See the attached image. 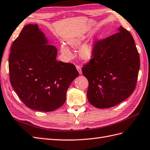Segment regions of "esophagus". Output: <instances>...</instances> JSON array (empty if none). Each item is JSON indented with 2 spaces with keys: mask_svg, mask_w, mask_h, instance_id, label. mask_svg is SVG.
<instances>
[{
  "mask_svg": "<svg viewBox=\"0 0 150 150\" xmlns=\"http://www.w3.org/2000/svg\"><path fill=\"white\" fill-rule=\"evenodd\" d=\"M76 70H78V71H79V74L81 75V74H82L81 67H80V66H78V65H76Z\"/></svg>",
  "mask_w": 150,
  "mask_h": 150,
  "instance_id": "esophagus-1",
  "label": "esophagus"
}]
</instances>
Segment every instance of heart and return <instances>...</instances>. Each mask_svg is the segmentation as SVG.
<instances>
[{"label":"heart","mask_w":150,"mask_h":150,"mask_svg":"<svg viewBox=\"0 0 150 150\" xmlns=\"http://www.w3.org/2000/svg\"><path fill=\"white\" fill-rule=\"evenodd\" d=\"M68 44H70L73 47H76L80 45V41L79 40H73L71 42H69ZM61 52L62 54L64 56L70 57L71 55V53L69 49L67 47L66 45H61ZM93 50L91 46L89 45H84L83 47L80 49L79 51V56L83 59H89L93 56Z\"/></svg>","instance_id":"b5f03b06"}]
</instances>
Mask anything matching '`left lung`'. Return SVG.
I'll return each instance as SVG.
<instances>
[{"instance_id":"obj_1","label":"left lung","mask_w":150,"mask_h":150,"mask_svg":"<svg viewBox=\"0 0 150 150\" xmlns=\"http://www.w3.org/2000/svg\"><path fill=\"white\" fill-rule=\"evenodd\" d=\"M93 57L82 68L87 79V99L98 108L116 106L132 94L140 67L135 42L122 26L96 42Z\"/></svg>"}]
</instances>
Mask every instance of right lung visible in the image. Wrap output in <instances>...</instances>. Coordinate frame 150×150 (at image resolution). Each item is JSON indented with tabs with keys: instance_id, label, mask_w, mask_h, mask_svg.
I'll return each instance as SVG.
<instances>
[{
	"instance_id": "add662e5",
	"label": "right lung",
	"mask_w": 150,
	"mask_h": 150,
	"mask_svg": "<svg viewBox=\"0 0 150 150\" xmlns=\"http://www.w3.org/2000/svg\"><path fill=\"white\" fill-rule=\"evenodd\" d=\"M57 53L37 24L26 25L11 46L10 82L30 109L48 112L59 108L79 75L72 63L57 61Z\"/></svg>"
}]
</instances>
